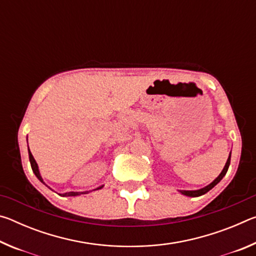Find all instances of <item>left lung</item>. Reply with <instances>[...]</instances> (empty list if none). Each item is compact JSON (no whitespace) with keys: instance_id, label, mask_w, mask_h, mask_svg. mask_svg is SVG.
I'll use <instances>...</instances> for the list:
<instances>
[{"instance_id":"1","label":"left lung","mask_w":256,"mask_h":256,"mask_svg":"<svg viewBox=\"0 0 256 256\" xmlns=\"http://www.w3.org/2000/svg\"><path fill=\"white\" fill-rule=\"evenodd\" d=\"M230 157H232V151H230V154H229V157H228V159H227L226 164H224V170H222V172H220L219 176L216 177V178L214 180H212L209 185H206V186H204V188H200V190H178V192H180V194H183V196H190V198H196V196H203V194H206V192H209V190H210L211 188H214V186H216V184H218L219 182L224 178V175H226V172H227L228 168H229V164H230Z\"/></svg>"}]
</instances>
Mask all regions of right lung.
<instances>
[{
    "label": "right lung",
    "instance_id": "1",
    "mask_svg": "<svg viewBox=\"0 0 256 256\" xmlns=\"http://www.w3.org/2000/svg\"><path fill=\"white\" fill-rule=\"evenodd\" d=\"M28 154H29V162H30V164H32V172H34V174L36 175L37 178L40 180L42 184L46 185V183L44 182V180H42V175H40V168H38V164H37V162H36V160H34V158L32 157V152H30L29 146H28ZM46 186H47V188H50L48 185H46ZM104 188V185L98 186L97 188H94V190H84V192H66V193H60V196H81V194H88L89 192H92V190H100V188ZM50 190H52V188H50Z\"/></svg>",
    "mask_w": 256,
    "mask_h": 256
}]
</instances>
